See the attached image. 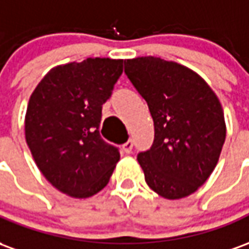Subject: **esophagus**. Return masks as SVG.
<instances>
[{
  "label": "esophagus",
  "mask_w": 249,
  "mask_h": 249,
  "mask_svg": "<svg viewBox=\"0 0 249 249\" xmlns=\"http://www.w3.org/2000/svg\"><path fill=\"white\" fill-rule=\"evenodd\" d=\"M132 149H133V141L129 139V140L126 141L124 145H123V151H124L125 153H130Z\"/></svg>",
  "instance_id": "obj_1"
}]
</instances>
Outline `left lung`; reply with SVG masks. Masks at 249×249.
Instances as JSON below:
<instances>
[{
  "mask_svg": "<svg viewBox=\"0 0 249 249\" xmlns=\"http://www.w3.org/2000/svg\"><path fill=\"white\" fill-rule=\"evenodd\" d=\"M124 64L155 124L151 149L137 155L146 184L169 200L187 197L208 180L224 145L219 98L197 73L178 62L149 56Z\"/></svg>",
  "mask_w": 249,
  "mask_h": 249,
  "instance_id": "1",
  "label": "left lung"
}]
</instances>
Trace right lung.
Returning <instances> with one entry per match:
<instances>
[{"label":"right lung","mask_w":249,"mask_h":249,"mask_svg":"<svg viewBox=\"0 0 249 249\" xmlns=\"http://www.w3.org/2000/svg\"><path fill=\"white\" fill-rule=\"evenodd\" d=\"M123 62L96 57L58 65L29 98L26 144L46 180L71 197L100 192L120 160L119 148L105 142L98 128Z\"/></svg>","instance_id":"add662e5"}]
</instances>
